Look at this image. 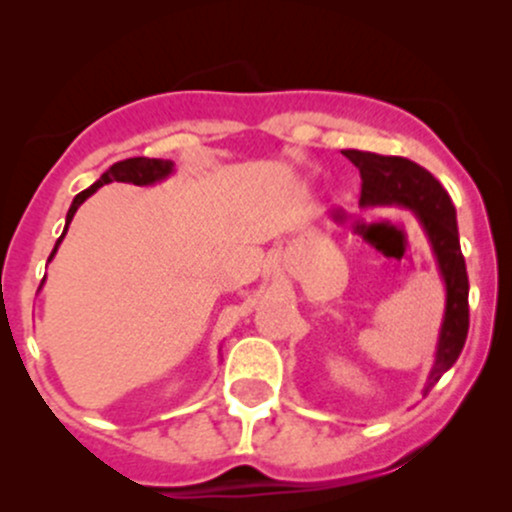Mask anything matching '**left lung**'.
Returning a JSON list of instances; mask_svg holds the SVG:
<instances>
[{
    "instance_id": "1",
    "label": "left lung",
    "mask_w": 512,
    "mask_h": 512,
    "mask_svg": "<svg viewBox=\"0 0 512 512\" xmlns=\"http://www.w3.org/2000/svg\"><path fill=\"white\" fill-rule=\"evenodd\" d=\"M342 154L361 173V207H402L414 211L436 257L440 279L445 284V313L440 322L436 358L424 385L426 395L440 375L460 358L469 330V279L460 250L455 207L445 187L409 158L356 149H346Z\"/></svg>"
}]
</instances>
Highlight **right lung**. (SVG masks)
Listing matches in <instances>:
<instances>
[{"mask_svg":"<svg viewBox=\"0 0 512 512\" xmlns=\"http://www.w3.org/2000/svg\"><path fill=\"white\" fill-rule=\"evenodd\" d=\"M175 170V163L173 161H163V158H146V156H137V158H125V161H117L110 166L105 173L98 178L96 182H93L91 187H86L84 192H79V195L74 197L72 207H69L67 211V223H64V231L62 236L57 238L55 243V250L50 252V260L55 257L57 248H60V243L64 240V236H67V228L69 223H72L76 209L81 207V204L86 202L88 197L93 195V192L98 190V187L108 185V182H132V185H139V187H146V185H156V182L166 180L168 175H173ZM48 260V262H50ZM45 281V279H43Z\"/></svg>","mask_w":512,"mask_h":512,"instance_id":"right-lung-1","label":"right lung"}]
</instances>
